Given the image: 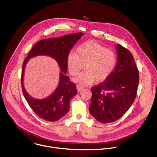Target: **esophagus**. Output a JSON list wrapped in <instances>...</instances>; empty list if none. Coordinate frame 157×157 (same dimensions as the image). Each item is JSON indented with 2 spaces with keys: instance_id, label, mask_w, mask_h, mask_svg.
<instances>
[{
  "instance_id": "34e87169",
  "label": "esophagus",
  "mask_w": 157,
  "mask_h": 157,
  "mask_svg": "<svg viewBox=\"0 0 157 157\" xmlns=\"http://www.w3.org/2000/svg\"><path fill=\"white\" fill-rule=\"evenodd\" d=\"M83 88V87L82 86H80V85H77V91H78V92H80L81 90H82Z\"/></svg>"
}]
</instances>
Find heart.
Segmentation results:
<instances>
[{"label":"heart","mask_w":157,"mask_h":157,"mask_svg":"<svg viewBox=\"0 0 157 157\" xmlns=\"http://www.w3.org/2000/svg\"><path fill=\"white\" fill-rule=\"evenodd\" d=\"M117 62L115 53L96 41L86 42L71 53L67 58L69 71L77 75L83 69L85 71L77 76L75 82L81 85H90L95 80L102 83L107 80L113 72Z\"/></svg>","instance_id":"b5f03b06"}]
</instances>
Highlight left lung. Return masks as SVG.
Wrapping results in <instances>:
<instances>
[{"label": "left lung", "mask_w": 157, "mask_h": 157, "mask_svg": "<svg viewBox=\"0 0 157 157\" xmlns=\"http://www.w3.org/2000/svg\"><path fill=\"white\" fill-rule=\"evenodd\" d=\"M115 68L105 81L91 87V115L102 123L120 119L129 109L137 94L139 71L131 53L120 44L116 46Z\"/></svg>", "instance_id": "1"}]
</instances>
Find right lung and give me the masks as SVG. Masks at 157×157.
Returning <instances> with one entry per match:
<instances>
[{"mask_svg": "<svg viewBox=\"0 0 157 157\" xmlns=\"http://www.w3.org/2000/svg\"><path fill=\"white\" fill-rule=\"evenodd\" d=\"M83 35V33H78L58 38L40 40L33 47L24 61L21 77L23 95L33 110L45 120L56 121L63 118L69 110L70 100L77 93L76 85L69 80V77L65 74L67 71V58L69 52ZM39 55H47L53 57L58 63L62 71L58 87L50 96L42 100H36L31 97L23 85L27 63L30 58Z\"/></svg>", "mask_w": 157, "mask_h": 157, "instance_id": "add662e5", "label": "right lung"}]
</instances>
